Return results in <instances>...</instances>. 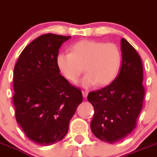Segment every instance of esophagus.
I'll return each mask as SVG.
<instances>
[{"label":"esophagus","mask_w":157,"mask_h":157,"mask_svg":"<svg viewBox=\"0 0 157 157\" xmlns=\"http://www.w3.org/2000/svg\"><path fill=\"white\" fill-rule=\"evenodd\" d=\"M82 94H83V98H87V94H88V91L87 90H83L82 91Z\"/></svg>","instance_id":"obj_1"}]
</instances>
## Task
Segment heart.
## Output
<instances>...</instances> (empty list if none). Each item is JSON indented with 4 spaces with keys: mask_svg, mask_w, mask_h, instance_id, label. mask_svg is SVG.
<instances>
[{
    "mask_svg": "<svg viewBox=\"0 0 157 157\" xmlns=\"http://www.w3.org/2000/svg\"><path fill=\"white\" fill-rule=\"evenodd\" d=\"M121 63V52L115 44L87 39L74 43L70 52H60L56 56L57 67L69 81L77 82L84 68L87 74L80 85L86 88L112 83Z\"/></svg>",
    "mask_w": 157,
    "mask_h": 157,
    "instance_id": "1",
    "label": "heart"
}]
</instances>
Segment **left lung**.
Segmentation results:
<instances>
[{
  "instance_id": "1",
  "label": "left lung",
  "mask_w": 157,
  "mask_h": 157,
  "mask_svg": "<svg viewBox=\"0 0 157 157\" xmlns=\"http://www.w3.org/2000/svg\"><path fill=\"white\" fill-rule=\"evenodd\" d=\"M121 50L122 62L118 77L107 87L87 95L94 108L92 132L111 144L125 139L136 128L145 96L140 55L125 39L121 40Z\"/></svg>"
}]
</instances>
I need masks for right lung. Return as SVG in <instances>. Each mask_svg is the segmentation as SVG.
<instances>
[{"label": "right lung", "instance_id": "1", "mask_svg": "<svg viewBox=\"0 0 157 157\" xmlns=\"http://www.w3.org/2000/svg\"><path fill=\"white\" fill-rule=\"evenodd\" d=\"M70 37L39 36L23 49L14 66L16 121L28 138L41 146L63 139L83 101L81 90L59 74L56 65L59 49Z\"/></svg>", "mask_w": 157, "mask_h": 157}]
</instances>
